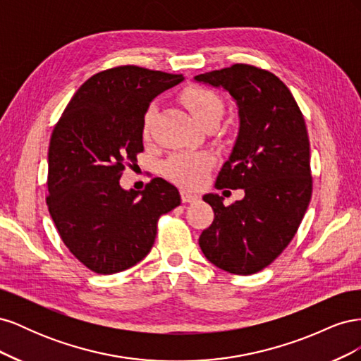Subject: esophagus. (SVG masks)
Segmentation results:
<instances>
[{
	"label": "esophagus",
	"mask_w": 361,
	"mask_h": 361,
	"mask_svg": "<svg viewBox=\"0 0 361 361\" xmlns=\"http://www.w3.org/2000/svg\"><path fill=\"white\" fill-rule=\"evenodd\" d=\"M180 197L183 203H194L200 199V195L197 192H192L190 190H182L180 191Z\"/></svg>",
	"instance_id": "obj_1"
}]
</instances>
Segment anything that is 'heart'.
<instances>
[{
	"label": "heart",
	"mask_w": 361,
	"mask_h": 361,
	"mask_svg": "<svg viewBox=\"0 0 361 361\" xmlns=\"http://www.w3.org/2000/svg\"><path fill=\"white\" fill-rule=\"evenodd\" d=\"M182 99L200 125L209 122V120H220L223 114V101L218 94L204 87H190L182 93ZM154 114L155 108L150 106L143 120L145 137L149 135ZM212 164L214 157L209 152H179L166 161L164 171L169 179L183 185V187H197L204 180L206 173L212 167Z\"/></svg>",
	"instance_id": "heart-1"
}]
</instances>
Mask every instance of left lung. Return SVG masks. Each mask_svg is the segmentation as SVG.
I'll use <instances>...</instances> for the list:
<instances>
[{"label": "left lung", "mask_w": 361, "mask_h": 361, "mask_svg": "<svg viewBox=\"0 0 361 361\" xmlns=\"http://www.w3.org/2000/svg\"><path fill=\"white\" fill-rule=\"evenodd\" d=\"M194 80L223 89L236 104L238 137L215 187L245 192L231 206H224L218 194L203 195L212 206L214 221L199 244L216 268L255 274L289 245L310 203V145L304 117L288 87L268 71L233 64Z\"/></svg>", "instance_id": "8db88e82"}]
</instances>
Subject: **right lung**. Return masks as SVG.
<instances>
[{"instance_id":"1","label":"right lung","mask_w":361,"mask_h":361,"mask_svg":"<svg viewBox=\"0 0 361 361\" xmlns=\"http://www.w3.org/2000/svg\"><path fill=\"white\" fill-rule=\"evenodd\" d=\"M182 75L118 66L87 80L54 128L48 150V209L63 243L97 274L143 260L158 218L180 204L174 185L152 179L143 191L120 178L143 152V120L158 94Z\"/></svg>"}]
</instances>
